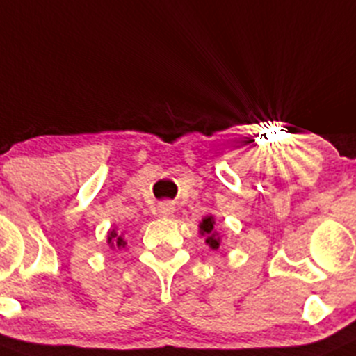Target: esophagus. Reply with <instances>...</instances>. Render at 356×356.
<instances>
[{"mask_svg":"<svg viewBox=\"0 0 356 356\" xmlns=\"http://www.w3.org/2000/svg\"><path fill=\"white\" fill-rule=\"evenodd\" d=\"M174 211H175V208L172 203H160L159 204V213L162 216H170Z\"/></svg>","mask_w":356,"mask_h":356,"instance_id":"34e87169","label":"esophagus"}]
</instances>
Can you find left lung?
<instances>
[{"mask_svg": "<svg viewBox=\"0 0 356 356\" xmlns=\"http://www.w3.org/2000/svg\"><path fill=\"white\" fill-rule=\"evenodd\" d=\"M213 216H207V218L201 222V234H207V244H209V247H213V249H218L220 247V238H216L215 232H213Z\"/></svg>", "mask_w": 356, "mask_h": 356, "instance_id": "obj_1", "label": "left lung"}]
</instances>
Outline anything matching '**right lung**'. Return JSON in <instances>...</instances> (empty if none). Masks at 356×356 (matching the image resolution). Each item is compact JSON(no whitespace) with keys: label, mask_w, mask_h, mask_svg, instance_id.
Instances as JSON below:
<instances>
[{"label":"right lung","mask_w":356,"mask_h":356,"mask_svg":"<svg viewBox=\"0 0 356 356\" xmlns=\"http://www.w3.org/2000/svg\"><path fill=\"white\" fill-rule=\"evenodd\" d=\"M109 244H111V245H118V247H121V245H124L126 242L122 241V237H119L118 232L112 230L111 234H109Z\"/></svg>","instance_id":"add662e5"}]
</instances>
